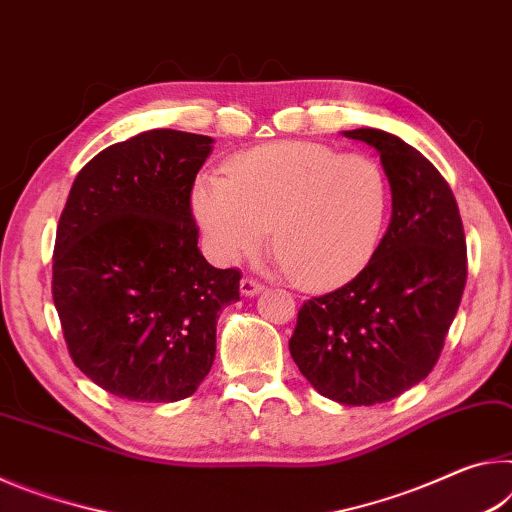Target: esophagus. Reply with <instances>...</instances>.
Wrapping results in <instances>:
<instances>
[{"instance_id":"34e87169","label":"esophagus","mask_w":512,"mask_h":512,"mask_svg":"<svg viewBox=\"0 0 512 512\" xmlns=\"http://www.w3.org/2000/svg\"><path fill=\"white\" fill-rule=\"evenodd\" d=\"M261 290H263V283H258L256 279H249V276H245V279L240 281V295L242 297H254Z\"/></svg>"}]
</instances>
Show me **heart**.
<instances>
[{
	"instance_id": "heart-1",
	"label": "heart",
	"mask_w": 512,
	"mask_h": 512,
	"mask_svg": "<svg viewBox=\"0 0 512 512\" xmlns=\"http://www.w3.org/2000/svg\"><path fill=\"white\" fill-rule=\"evenodd\" d=\"M390 206L383 167L365 154L317 142H272L204 174L192 213L220 263H236L270 238L281 270L308 290L338 288L370 263Z\"/></svg>"
}]
</instances>
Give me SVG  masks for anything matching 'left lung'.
<instances>
[{"instance_id": "left-lung-1", "label": "left lung", "mask_w": 512, "mask_h": 512, "mask_svg": "<svg viewBox=\"0 0 512 512\" xmlns=\"http://www.w3.org/2000/svg\"><path fill=\"white\" fill-rule=\"evenodd\" d=\"M381 154L390 226L345 286L304 301L290 354L338 404L374 406L424 381L463 297L467 245L449 183L429 158L381 129L342 131Z\"/></svg>"}]
</instances>
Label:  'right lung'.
Masks as SVG:
<instances>
[{
	"instance_id": "1",
	"label": "right lung",
	"mask_w": 512,
	"mask_h": 512,
	"mask_svg": "<svg viewBox=\"0 0 512 512\" xmlns=\"http://www.w3.org/2000/svg\"><path fill=\"white\" fill-rule=\"evenodd\" d=\"M213 138L152 129L99 152L58 220L52 295L74 365L115 397L186 399L211 372L240 272L197 247L190 192Z\"/></svg>"
}]
</instances>
